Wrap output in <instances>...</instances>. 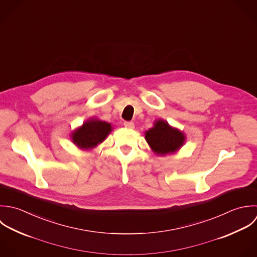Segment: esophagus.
<instances>
[{
	"label": "esophagus",
	"instance_id": "1",
	"mask_svg": "<svg viewBox=\"0 0 257 257\" xmlns=\"http://www.w3.org/2000/svg\"><path fill=\"white\" fill-rule=\"evenodd\" d=\"M123 125H124L126 128H130V130L135 128V123H134L133 121H124V122H123Z\"/></svg>",
	"mask_w": 257,
	"mask_h": 257
}]
</instances>
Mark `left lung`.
<instances>
[{
	"instance_id": "obj_1",
	"label": "left lung",
	"mask_w": 257,
	"mask_h": 257,
	"mask_svg": "<svg viewBox=\"0 0 257 257\" xmlns=\"http://www.w3.org/2000/svg\"><path fill=\"white\" fill-rule=\"evenodd\" d=\"M146 141L157 155L165 156L178 151L183 146L185 136L177 128L171 127L168 121L158 119L155 125L146 132Z\"/></svg>"
}]
</instances>
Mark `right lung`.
<instances>
[{
    "mask_svg": "<svg viewBox=\"0 0 257 257\" xmlns=\"http://www.w3.org/2000/svg\"><path fill=\"white\" fill-rule=\"evenodd\" d=\"M111 130L110 123L90 118L72 133V141L81 150H90L102 143Z\"/></svg>",
    "mask_w": 257,
    "mask_h": 257,
    "instance_id": "obj_1",
    "label": "right lung"
}]
</instances>
